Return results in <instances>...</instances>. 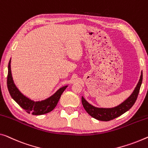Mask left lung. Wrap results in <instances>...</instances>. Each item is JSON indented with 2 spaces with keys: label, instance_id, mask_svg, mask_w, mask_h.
I'll return each mask as SVG.
<instances>
[{
  "label": "left lung",
  "instance_id": "1",
  "mask_svg": "<svg viewBox=\"0 0 148 148\" xmlns=\"http://www.w3.org/2000/svg\"><path fill=\"white\" fill-rule=\"evenodd\" d=\"M142 79L143 75L142 72L140 81L138 82V85L135 88L132 94L124 103H122L121 104H120L118 106H116V107L112 108H97L92 106L91 104H90L82 97L81 101L83 107L85 109V110L87 111V112L88 114L97 120H101V121H109V120L114 119L116 118L123 114L126 111L130 110V109L132 107L134 104L136 99L138 98V93L140 92V87L142 83Z\"/></svg>",
  "mask_w": 148,
  "mask_h": 148
}]
</instances>
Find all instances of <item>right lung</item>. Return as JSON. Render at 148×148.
<instances>
[{"instance_id": "right-lung-1", "label": "right lung", "mask_w": 148, "mask_h": 148, "mask_svg": "<svg viewBox=\"0 0 148 148\" xmlns=\"http://www.w3.org/2000/svg\"><path fill=\"white\" fill-rule=\"evenodd\" d=\"M7 87L9 93L12 99L19 104L20 106L24 109L28 113H32L33 115H42L48 113L53 110L58 104L61 95L65 90L67 86L61 87L55 94L44 101L34 102L31 101L22 95L14 83L10 69V60L8 66Z\"/></svg>"}]
</instances>
